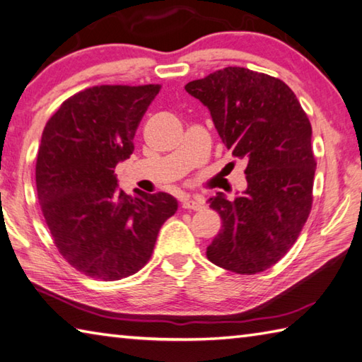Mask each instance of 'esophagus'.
<instances>
[{
	"mask_svg": "<svg viewBox=\"0 0 362 362\" xmlns=\"http://www.w3.org/2000/svg\"><path fill=\"white\" fill-rule=\"evenodd\" d=\"M182 208L184 209H192V211H202L204 208V203L198 198H184L182 200Z\"/></svg>",
	"mask_w": 362,
	"mask_h": 362,
	"instance_id": "esophagus-1",
	"label": "esophagus"
}]
</instances>
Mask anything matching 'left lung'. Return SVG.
<instances>
[{
	"instance_id": "1",
	"label": "left lung",
	"mask_w": 362,
	"mask_h": 362,
	"mask_svg": "<svg viewBox=\"0 0 362 362\" xmlns=\"http://www.w3.org/2000/svg\"><path fill=\"white\" fill-rule=\"evenodd\" d=\"M184 88L209 109L233 156L247 160L243 194L208 200L222 230L206 256L234 274H259L289 252L311 212V123L291 87L265 73L226 67Z\"/></svg>"
}]
</instances>
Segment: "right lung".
Here are the masks:
<instances>
[{"instance_id": "1", "label": "right lung", "mask_w": 362, "mask_h": 362, "mask_svg": "<svg viewBox=\"0 0 362 362\" xmlns=\"http://www.w3.org/2000/svg\"><path fill=\"white\" fill-rule=\"evenodd\" d=\"M159 90V84L86 88L43 129L37 197L59 253L86 276L117 281L137 274L178 209L165 192L127 195L114 173L134 151L139 123Z\"/></svg>"}]
</instances>
